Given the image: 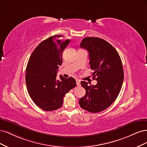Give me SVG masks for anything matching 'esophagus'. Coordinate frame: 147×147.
Instances as JSON below:
<instances>
[{
  "mask_svg": "<svg viewBox=\"0 0 147 147\" xmlns=\"http://www.w3.org/2000/svg\"><path fill=\"white\" fill-rule=\"evenodd\" d=\"M76 84H77V86H80V80H79V79H77V80H76Z\"/></svg>",
  "mask_w": 147,
  "mask_h": 147,
  "instance_id": "34e87169",
  "label": "esophagus"
}]
</instances>
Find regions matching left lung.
<instances>
[{
    "label": "left lung",
    "mask_w": 147,
    "mask_h": 147,
    "mask_svg": "<svg viewBox=\"0 0 147 147\" xmlns=\"http://www.w3.org/2000/svg\"><path fill=\"white\" fill-rule=\"evenodd\" d=\"M89 53L90 68L95 86L81 81L86 94L79 99L84 110L97 113L103 111L115 101L122 87L124 72L121 58L113 47L105 40L97 37L84 38L80 45Z\"/></svg>",
    "instance_id": "1"
}]
</instances>
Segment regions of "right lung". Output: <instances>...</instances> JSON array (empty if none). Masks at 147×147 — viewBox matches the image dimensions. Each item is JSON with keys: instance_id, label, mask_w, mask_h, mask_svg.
Returning a JSON list of instances; mask_svg holds the SVG:
<instances>
[{"instance_id": "1", "label": "right lung", "mask_w": 147, "mask_h": 147, "mask_svg": "<svg viewBox=\"0 0 147 147\" xmlns=\"http://www.w3.org/2000/svg\"><path fill=\"white\" fill-rule=\"evenodd\" d=\"M70 40L62 35H54L42 41L33 51L26 71L28 92L35 105L45 111L61 107L63 97L76 86L73 78L60 76L57 79L59 66L62 63V53Z\"/></svg>"}]
</instances>
